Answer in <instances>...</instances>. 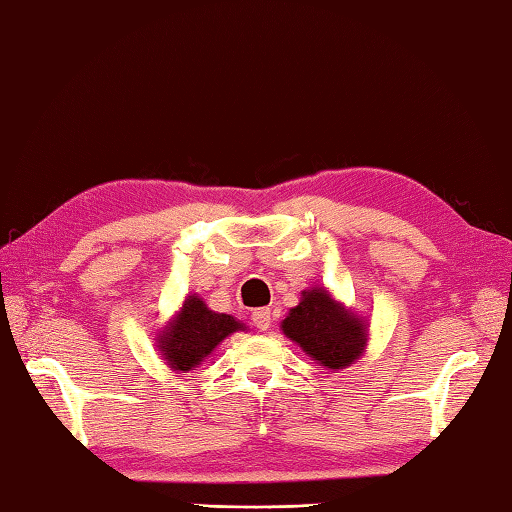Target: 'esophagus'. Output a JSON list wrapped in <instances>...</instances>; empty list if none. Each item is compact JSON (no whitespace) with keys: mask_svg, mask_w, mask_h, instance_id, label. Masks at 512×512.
<instances>
[{"mask_svg":"<svg viewBox=\"0 0 512 512\" xmlns=\"http://www.w3.org/2000/svg\"><path fill=\"white\" fill-rule=\"evenodd\" d=\"M252 322L258 331H267L271 325V311L269 309H256L252 314Z\"/></svg>","mask_w":512,"mask_h":512,"instance_id":"1","label":"esophagus"}]
</instances>
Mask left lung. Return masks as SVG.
Returning a JSON list of instances; mask_svg holds the SVG:
<instances>
[{
  "label": "left lung",
  "instance_id": "obj_1",
  "mask_svg": "<svg viewBox=\"0 0 512 512\" xmlns=\"http://www.w3.org/2000/svg\"><path fill=\"white\" fill-rule=\"evenodd\" d=\"M280 329L325 369L349 367L369 340L367 322L333 300L325 287L302 291L298 307L289 309Z\"/></svg>",
  "mask_w": 512,
  "mask_h": 512
}]
</instances>
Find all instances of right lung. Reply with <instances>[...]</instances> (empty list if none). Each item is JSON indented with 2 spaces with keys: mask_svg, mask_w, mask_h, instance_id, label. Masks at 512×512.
<instances>
[{
  "mask_svg": "<svg viewBox=\"0 0 512 512\" xmlns=\"http://www.w3.org/2000/svg\"><path fill=\"white\" fill-rule=\"evenodd\" d=\"M245 325L234 316L216 314L196 294L187 296L179 314L165 327L156 347L163 360L174 371H192L234 331H243Z\"/></svg>",
  "mask_w": 512,
  "mask_h": 512,
  "instance_id": "add662e5",
  "label": "right lung"
}]
</instances>
